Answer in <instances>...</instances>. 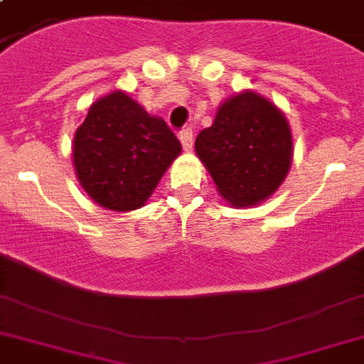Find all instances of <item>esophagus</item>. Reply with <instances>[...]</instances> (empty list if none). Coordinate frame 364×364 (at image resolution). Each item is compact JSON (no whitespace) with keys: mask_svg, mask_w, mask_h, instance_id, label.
Wrapping results in <instances>:
<instances>
[{"mask_svg":"<svg viewBox=\"0 0 364 364\" xmlns=\"http://www.w3.org/2000/svg\"><path fill=\"white\" fill-rule=\"evenodd\" d=\"M179 141L183 145V151L191 153L193 151V130L191 128H185V130L179 132Z\"/></svg>","mask_w":364,"mask_h":364,"instance_id":"34e87169","label":"esophagus"}]
</instances>
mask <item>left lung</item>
<instances>
[{
  "label": "left lung",
  "instance_id": "obj_1",
  "mask_svg": "<svg viewBox=\"0 0 364 364\" xmlns=\"http://www.w3.org/2000/svg\"><path fill=\"white\" fill-rule=\"evenodd\" d=\"M194 149L223 200L234 208H251L270 198L293 164L287 117L255 90L225 100L213 124L198 134Z\"/></svg>",
  "mask_w": 364,
  "mask_h": 364
}]
</instances>
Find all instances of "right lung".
<instances>
[{
    "instance_id": "1",
    "label": "right lung",
    "mask_w": 364,
    "mask_h": 364,
    "mask_svg": "<svg viewBox=\"0 0 364 364\" xmlns=\"http://www.w3.org/2000/svg\"><path fill=\"white\" fill-rule=\"evenodd\" d=\"M179 154L181 143L164 119L149 115L124 90L90 105L71 145L82 191L111 211L143 208Z\"/></svg>"
}]
</instances>
